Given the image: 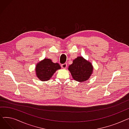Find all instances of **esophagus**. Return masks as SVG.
<instances>
[{"label": "esophagus", "mask_w": 129, "mask_h": 129, "mask_svg": "<svg viewBox=\"0 0 129 129\" xmlns=\"http://www.w3.org/2000/svg\"><path fill=\"white\" fill-rule=\"evenodd\" d=\"M61 67H62L63 69H66V67H67V64H66V63H64V64H62V65H61Z\"/></svg>", "instance_id": "obj_1"}]
</instances>
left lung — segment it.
<instances>
[{
	"label": "left lung",
	"mask_w": 129,
	"mask_h": 129,
	"mask_svg": "<svg viewBox=\"0 0 129 129\" xmlns=\"http://www.w3.org/2000/svg\"><path fill=\"white\" fill-rule=\"evenodd\" d=\"M91 62L82 56H78L73 59V63L69 66L73 78L80 83L88 80L93 72Z\"/></svg>",
	"instance_id": "obj_1"
}]
</instances>
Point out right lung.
<instances>
[{
	"instance_id": "add662e5",
	"label": "right lung",
	"mask_w": 129,
	"mask_h": 129,
	"mask_svg": "<svg viewBox=\"0 0 129 129\" xmlns=\"http://www.w3.org/2000/svg\"><path fill=\"white\" fill-rule=\"evenodd\" d=\"M60 68L58 63H54L51 59L45 58L36 65V76L40 80L45 82L49 80L56 71Z\"/></svg>"
}]
</instances>
